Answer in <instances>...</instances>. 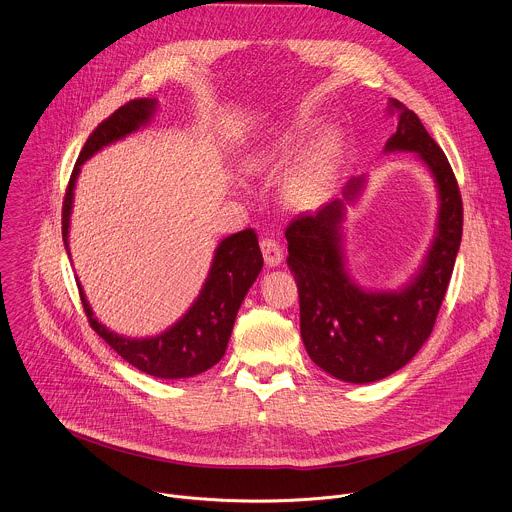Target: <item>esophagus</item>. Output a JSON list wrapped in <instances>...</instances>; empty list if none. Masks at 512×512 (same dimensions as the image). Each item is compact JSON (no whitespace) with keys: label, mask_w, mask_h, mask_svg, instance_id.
I'll use <instances>...</instances> for the list:
<instances>
[{"label":"esophagus","mask_w":512,"mask_h":512,"mask_svg":"<svg viewBox=\"0 0 512 512\" xmlns=\"http://www.w3.org/2000/svg\"><path fill=\"white\" fill-rule=\"evenodd\" d=\"M260 250H262L264 262H266L268 266H278V264L284 260V250H282L280 242L274 240V238H264V240L260 242Z\"/></svg>","instance_id":"esophagus-1"}]
</instances>
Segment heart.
Returning <instances> with one entry per match:
<instances>
[{"label": "heart", "mask_w": 512, "mask_h": 512, "mask_svg": "<svg viewBox=\"0 0 512 512\" xmlns=\"http://www.w3.org/2000/svg\"><path fill=\"white\" fill-rule=\"evenodd\" d=\"M292 144V136L280 138V142L270 150L268 156L274 152H284ZM338 158V136L334 130L320 132L312 144L304 150L298 158L294 168L290 170L284 182V194L294 204H306L316 198L332 180L334 166Z\"/></svg>", "instance_id": "1"}]
</instances>
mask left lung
Segmentation results:
<instances>
[{"label": "left lung", "instance_id": "1", "mask_svg": "<svg viewBox=\"0 0 512 512\" xmlns=\"http://www.w3.org/2000/svg\"><path fill=\"white\" fill-rule=\"evenodd\" d=\"M400 112L386 152L406 150L430 168L438 194V232L418 276L400 292H364L344 270L340 222L344 202L354 200L362 180L344 198L314 214L296 216L286 228L288 266L300 296V334L308 356L344 382L366 384L402 368L430 336L444 300L462 238V198L454 172L412 110Z\"/></svg>", "mask_w": 512, "mask_h": 512}]
</instances>
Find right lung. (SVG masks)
Masks as SVG:
<instances>
[{"label": "right lung", "instance_id": "add662e5", "mask_svg": "<svg viewBox=\"0 0 512 512\" xmlns=\"http://www.w3.org/2000/svg\"><path fill=\"white\" fill-rule=\"evenodd\" d=\"M156 108V100L140 98L124 104L112 116H108L98 128L90 134L84 144L74 172L70 176L64 208H62V236L68 248V228H70V212H72V196L76 178L80 174V166L92 158L104 146L124 138L126 134L144 126ZM264 264L258 236L252 228H246L238 234L228 236L220 242L206 284L192 304V308L184 314L180 322H176L170 330L162 332L154 338H124L110 332L102 326L94 314L86 296L80 288V298L84 304V312L88 316L90 326L132 366L138 370L158 376V378H188L196 376L214 364L226 352L232 326L238 314V308L260 274Z\"/></svg>", "mask_w": 512, "mask_h": 512}]
</instances>
